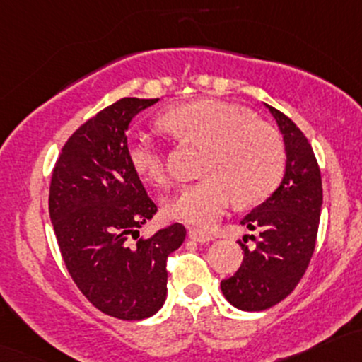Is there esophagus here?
<instances>
[{"label":"esophagus","mask_w":362,"mask_h":362,"mask_svg":"<svg viewBox=\"0 0 362 362\" xmlns=\"http://www.w3.org/2000/svg\"><path fill=\"white\" fill-rule=\"evenodd\" d=\"M189 239L194 240V242H199V244H206V242L213 240V237L209 235V233L202 232V230L190 228V230H189Z\"/></svg>","instance_id":"34e87169"}]
</instances>
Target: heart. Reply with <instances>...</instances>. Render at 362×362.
<instances>
[{
    "label": "heart",
    "mask_w": 362,
    "mask_h": 362,
    "mask_svg": "<svg viewBox=\"0 0 362 362\" xmlns=\"http://www.w3.org/2000/svg\"><path fill=\"white\" fill-rule=\"evenodd\" d=\"M160 123L182 141L208 149L201 165L204 178L182 187L166 202L175 220L208 228L223 216L233 197L242 204L264 199L284 175L285 149L278 132L239 105L197 99L168 110ZM127 156L142 180L168 184L165 153L148 134L130 139Z\"/></svg>",
    "instance_id": "obj_1"
}]
</instances>
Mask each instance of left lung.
Listing matches in <instances>:
<instances>
[{
	"label": "left lung",
	"instance_id": "1",
	"mask_svg": "<svg viewBox=\"0 0 362 362\" xmlns=\"http://www.w3.org/2000/svg\"><path fill=\"white\" fill-rule=\"evenodd\" d=\"M275 118L285 146V173L269 197L242 225L256 232L239 240L244 259L221 292L242 311H264L284 300L303 278L315 252L323 187L311 144L291 118L264 105ZM247 238L255 240L247 248Z\"/></svg>",
	"mask_w": 362,
	"mask_h": 362
}]
</instances>
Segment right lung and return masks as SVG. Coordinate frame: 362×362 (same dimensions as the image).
<instances>
[{
  "label": "right lung",
  "instance_id": "1",
  "mask_svg": "<svg viewBox=\"0 0 362 362\" xmlns=\"http://www.w3.org/2000/svg\"><path fill=\"white\" fill-rule=\"evenodd\" d=\"M158 101L123 98L99 111L71 134L51 177L49 216L70 276L99 311L125 321L160 311L166 257L185 239L180 223L139 239L158 208L130 166L127 130Z\"/></svg>",
  "mask_w": 362,
  "mask_h": 362
}]
</instances>
